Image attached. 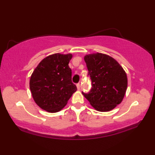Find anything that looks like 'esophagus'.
<instances>
[{
    "label": "esophagus",
    "instance_id": "34e87169",
    "mask_svg": "<svg viewBox=\"0 0 155 155\" xmlns=\"http://www.w3.org/2000/svg\"><path fill=\"white\" fill-rule=\"evenodd\" d=\"M76 86H77L78 90H80V83H78L77 84H76Z\"/></svg>",
    "mask_w": 155,
    "mask_h": 155
}]
</instances>
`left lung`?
Here are the masks:
<instances>
[{"mask_svg":"<svg viewBox=\"0 0 155 155\" xmlns=\"http://www.w3.org/2000/svg\"><path fill=\"white\" fill-rule=\"evenodd\" d=\"M84 60L92 87L88 94L82 92V94L97 111H111L121 103L126 94V71L114 58L101 53L85 55Z\"/></svg>","mask_w":155,"mask_h":155,"instance_id":"obj_1","label":"left lung"}]
</instances>
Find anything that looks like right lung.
Wrapping results in <instances>:
<instances>
[{"label": "right lung", "instance_id": "add662e5", "mask_svg": "<svg viewBox=\"0 0 155 155\" xmlns=\"http://www.w3.org/2000/svg\"><path fill=\"white\" fill-rule=\"evenodd\" d=\"M72 58V54L49 55L34 70L29 88L34 101L44 111H60L77 91L72 82V71L68 65Z\"/></svg>", "mask_w": 155, "mask_h": 155}]
</instances>
